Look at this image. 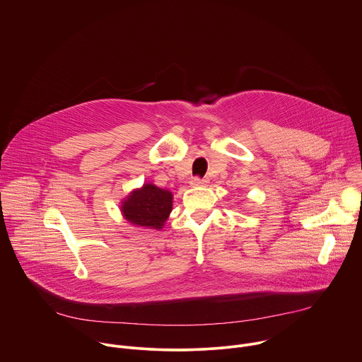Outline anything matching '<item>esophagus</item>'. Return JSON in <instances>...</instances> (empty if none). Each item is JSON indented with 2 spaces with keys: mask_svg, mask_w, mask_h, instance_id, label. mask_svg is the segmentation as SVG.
<instances>
[{
  "mask_svg": "<svg viewBox=\"0 0 362 362\" xmlns=\"http://www.w3.org/2000/svg\"><path fill=\"white\" fill-rule=\"evenodd\" d=\"M208 182H209V180H208V178H201V177H194V178L191 180V185H194V187L206 185Z\"/></svg>",
  "mask_w": 362,
  "mask_h": 362,
  "instance_id": "esophagus-1",
  "label": "esophagus"
}]
</instances>
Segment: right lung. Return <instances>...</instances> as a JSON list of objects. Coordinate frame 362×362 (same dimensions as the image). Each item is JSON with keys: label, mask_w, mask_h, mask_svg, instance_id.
I'll return each instance as SVG.
<instances>
[{"label": "right lung", "mask_w": 362, "mask_h": 362, "mask_svg": "<svg viewBox=\"0 0 362 362\" xmlns=\"http://www.w3.org/2000/svg\"><path fill=\"white\" fill-rule=\"evenodd\" d=\"M173 206L170 191L144 184L141 189L133 191L122 205L123 216L136 226L161 229Z\"/></svg>", "instance_id": "1"}]
</instances>
